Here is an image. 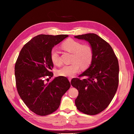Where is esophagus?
Listing matches in <instances>:
<instances>
[{"label":"esophagus","mask_w":134,"mask_h":134,"mask_svg":"<svg viewBox=\"0 0 134 134\" xmlns=\"http://www.w3.org/2000/svg\"><path fill=\"white\" fill-rule=\"evenodd\" d=\"M68 80H69V82H71V80H72V78H68Z\"/></svg>","instance_id":"obj_1"}]
</instances>
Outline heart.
<instances>
[{"label":"heart","instance_id":"b5f03b06","mask_svg":"<svg viewBox=\"0 0 134 134\" xmlns=\"http://www.w3.org/2000/svg\"><path fill=\"white\" fill-rule=\"evenodd\" d=\"M62 48L73 54L72 63L71 65H65L58 71L60 76L73 77L80 69L87 68L91 64L93 59L92 49L88 45H82L80 42L73 39H68L62 44ZM51 60L55 65H60L61 60L58 52L53 49L51 53Z\"/></svg>","mask_w":134,"mask_h":134}]
</instances>
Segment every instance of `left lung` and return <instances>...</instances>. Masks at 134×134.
I'll list each match as a JSON object with an SVG mask.
<instances>
[{
  "label": "left lung",
  "mask_w": 134,
  "mask_h": 134,
  "mask_svg": "<svg viewBox=\"0 0 134 134\" xmlns=\"http://www.w3.org/2000/svg\"><path fill=\"white\" fill-rule=\"evenodd\" d=\"M88 42L93 51V59L89 68L80 76L73 78L71 85L79 91L75 104L79 111L94 115L106 109L114 97L118 85L119 65L111 46L95 34L74 36Z\"/></svg>",
  "instance_id": "1"
}]
</instances>
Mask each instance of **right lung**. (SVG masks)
I'll list each match as a JSON object with an SVG mask.
<instances>
[{
	"mask_svg": "<svg viewBox=\"0 0 134 134\" xmlns=\"http://www.w3.org/2000/svg\"><path fill=\"white\" fill-rule=\"evenodd\" d=\"M68 36L37 35L24 46L16 61L18 93L27 108L38 115L46 116L57 110L62 97L71 86L65 76L56 77L48 82L44 80L53 76L51 72L54 67L51 57L53 48Z\"/></svg>",
	"mask_w": 134,
	"mask_h": 134,
	"instance_id": "right-lung-1",
	"label": "right lung"
}]
</instances>
